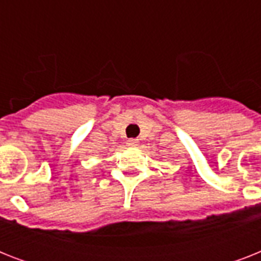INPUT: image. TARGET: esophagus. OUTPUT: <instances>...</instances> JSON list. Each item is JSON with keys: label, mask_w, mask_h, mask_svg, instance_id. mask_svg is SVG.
<instances>
[{"label": "esophagus", "mask_w": 261, "mask_h": 261, "mask_svg": "<svg viewBox=\"0 0 261 261\" xmlns=\"http://www.w3.org/2000/svg\"><path fill=\"white\" fill-rule=\"evenodd\" d=\"M138 143H139L138 139H134V138H131L127 141V145H130V146H138Z\"/></svg>", "instance_id": "34e87169"}]
</instances>
